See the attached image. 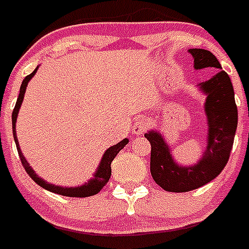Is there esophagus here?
<instances>
[{"instance_id": "esophagus-1", "label": "esophagus", "mask_w": 249, "mask_h": 249, "mask_svg": "<svg viewBox=\"0 0 249 249\" xmlns=\"http://www.w3.org/2000/svg\"><path fill=\"white\" fill-rule=\"evenodd\" d=\"M146 128H148V122L144 118H139L135 122L132 132H134V135H142L146 131Z\"/></svg>"}]
</instances>
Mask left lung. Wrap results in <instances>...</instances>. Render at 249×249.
Returning a JSON list of instances; mask_svg holds the SVG:
<instances>
[{"mask_svg":"<svg viewBox=\"0 0 249 249\" xmlns=\"http://www.w3.org/2000/svg\"><path fill=\"white\" fill-rule=\"evenodd\" d=\"M194 57V68L218 69L208 81L200 83L207 93L204 104L208 119V142L203 158L192 167H181L172 159L170 148L162 135L149 131L145 137L150 142V172L153 180L167 192L185 193L198 189L217 178L225 168L232 149L238 126V108L234 89L220 61L208 50L190 49Z\"/></svg>","mask_w":249,"mask_h":249,"instance_id":"left-lung-1","label":"left lung"}]
</instances>
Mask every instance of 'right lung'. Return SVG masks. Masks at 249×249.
<instances>
[{"label":"right lung","mask_w":249,"mask_h":249,"mask_svg":"<svg viewBox=\"0 0 249 249\" xmlns=\"http://www.w3.org/2000/svg\"><path fill=\"white\" fill-rule=\"evenodd\" d=\"M37 69L38 68H36L35 71H32L31 74L27 75V77L23 79V82H21V86H20V92H19L17 104H15V108H14L13 110V115H11V119H13L14 140H15V144H17V149H18V153H19V157H20L21 164H23V167L25 168V171H27V174L31 176L32 180L35 181L36 184H38L39 186H42L43 189L49 190V192H53L55 193V194H60V196H79V198L95 196V194H97V193L100 192L101 189L104 188L105 185L108 184L109 178H110V175H112V167H110V164H112L113 159H114L115 156L118 154L119 150H122V149L124 148V145L128 142V140L124 139V140H122L117 145L112 146V148H109L108 150L105 152L104 156H103V159H101L100 164H99V167H97L96 174L93 175L92 180H90L89 182L82 185V186H78V188H61V186H55V185L49 184V182L43 181L42 178H39L38 176L35 174V171L32 170V167L29 166V163H28L27 160H25V158L23 157V153H21L19 142H18L17 131H15L17 117H18V113H19V109H20L21 103H23L25 89H27L28 82H29L32 77L36 74Z\"/></svg>","instance_id":"right-lung-1"}]
</instances>
